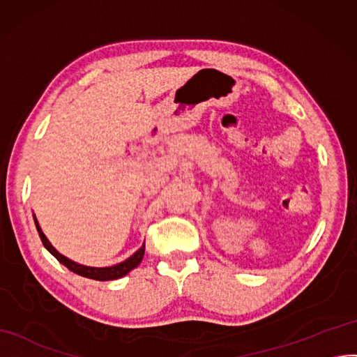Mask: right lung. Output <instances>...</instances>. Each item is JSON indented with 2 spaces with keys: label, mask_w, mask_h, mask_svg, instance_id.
I'll list each match as a JSON object with an SVG mask.
<instances>
[{
  "label": "right lung",
  "mask_w": 357,
  "mask_h": 357,
  "mask_svg": "<svg viewBox=\"0 0 357 357\" xmlns=\"http://www.w3.org/2000/svg\"><path fill=\"white\" fill-rule=\"evenodd\" d=\"M33 218H34V224H36V228L38 231V236H40L42 238V243L43 246L50 250V252L59 259V261L66 266L69 271H72L73 273L79 275V276H84V278H90V279H96V281H114V279H119V278H123L126 276L130 271H133L135 267H138L139 263L142 261L144 258V252H146V243H142V246L135 252L133 255H130L128 259H124V261L119 263V264H114V266H109V267H91V266H84V264H79L73 261V259H69L67 257H64L63 254H60L59 250H56L50 240H47V237L43 234V231L40 228V225H38L37 222V218L36 215L33 213Z\"/></svg>",
  "instance_id": "obj_1"
}]
</instances>
